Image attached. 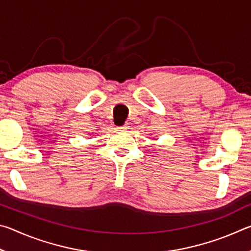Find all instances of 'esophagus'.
<instances>
[{"label":"esophagus","mask_w":251,"mask_h":251,"mask_svg":"<svg viewBox=\"0 0 251 251\" xmlns=\"http://www.w3.org/2000/svg\"><path fill=\"white\" fill-rule=\"evenodd\" d=\"M127 129V126L125 125V126H121V127H118V130H126Z\"/></svg>","instance_id":"34e87169"}]
</instances>
